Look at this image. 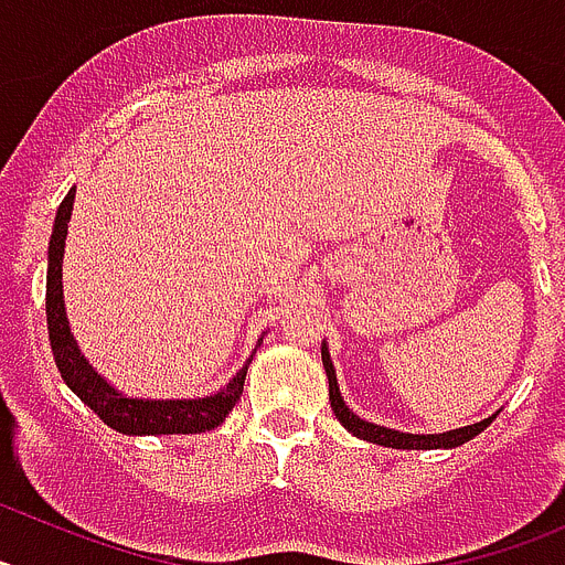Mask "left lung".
Listing matches in <instances>:
<instances>
[{
	"label": "left lung",
	"mask_w": 565,
	"mask_h": 565,
	"mask_svg": "<svg viewBox=\"0 0 565 565\" xmlns=\"http://www.w3.org/2000/svg\"><path fill=\"white\" fill-rule=\"evenodd\" d=\"M322 364H326V373H328V396H331V407L333 413H337L339 424H342L348 433H353L356 438L382 444V447H393V450H438V447H447V450H452V447H461V444H467L469 438H476L478 433L487 430L489 424H492V418H495V416H489L478 424L458 427V430H450V433H436V436H413V433H398V430H391V427H379V424L359 418L356 413L344 404L342 393H339L337 371H333L328 344H322Z\"/></svg>",
	"instance_id": "1"
}]
</instances>
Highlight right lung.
I'll return each mask as SVG.
<instances>
[{
	"label": "right lung",
	"mask_w": 565,
	"mask_h": 565,
	"mask_svg": "<svg viewBox=\"0 0 565 565\" xmlns=\"http://www.w3.org/2000/svg\"><path fill=\"white\" fill-rule=\"evenodd\" d=\"M73 201H76V189H70L67 198L58 206L47 246V333L62 379L107 427L124 433V436H181V433L186 436V433L214 430L217 424L226 422L228 411L239 402L252 359L243 364V371L223 391L212 393V396L167 398V402L158 398V402H152V398H127L124 393L115 391L113 384L102 373L93 371V364L78 351V342L70 333L62 294V257Z\"/></svg>",
	"instance_id": "1"
}]
</instances>
